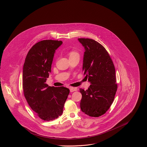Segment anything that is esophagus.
<instances>
[{"label":"esophagus","mask_w":147,"mask_h":147,"mask_svg":"<svg viewBox=\"0 0 147 147\" xmlns=\"http://www.w3.org/2000/svg\"><path fill=\"white\" fill-rule=\"evenodd\" d=\"M69 89H70V92H73V91H75L77 90V88H73V87H70Z\"/></svg>","instance_id":"obj_1"}]
</instances>
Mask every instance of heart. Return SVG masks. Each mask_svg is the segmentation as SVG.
Instances as JSON below:
<instances>
[{"label": "heart", "instance_id": "b5f03b06", "mask_svg": "<svg viewBox=\"0 0 147 147\" xmlns=\"http://www.w3.org/2000/svg\"><path fill=\"white\" fill-rule=\"evenodd\" d=\"M76 54H77L76 52H74V51H72V52H71L70 53H69V57L70 56H73V55H76Z\"/></svg>", "mask_w": 147, "mask_h": 147}]
</instances>
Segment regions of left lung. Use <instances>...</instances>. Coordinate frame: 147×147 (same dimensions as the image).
<instances>
[{"instance_id":"1","label":"left lung","mask_w":147,"mask_h":147,"mask_svg":"<svg viewBox=\"0 0 147 147\" xmlns=\"http://www.w3.org/2000/svg\"><path fill=\"white\" fill-rule=\"evenodd\" d=\"M85 48L82 70L91 85L82 94L81 111L92 117L105 114L112 105L117 90L115 69L106 49L90 38H78Z\"/></svg>"}]
</instances>
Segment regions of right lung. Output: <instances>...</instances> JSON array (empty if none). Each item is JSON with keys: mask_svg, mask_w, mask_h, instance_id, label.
Returning <instances> with one entry per match:
<instances>
[{"mask_svg": "<svg viewBox=\"0 0 147 147\" xmlns=\"http://www.w3.org/2000/svg\"><path fill=\"white\" fill-rule=\"evenodd\" d=\"M62 41L46 40L34 44L28 52L23 66V89L32 110L40 119L53 120L63 113L70 90L49 86L46 81L51 71L56 50Z\"/></svg>", "mask_w": 147, "mask_h": 147, "instance_id": "obj_1", "label": "right lung"}]
</instances>
